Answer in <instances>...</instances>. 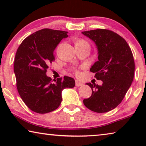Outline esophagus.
<instances>
[{"label": "esophagus", "instance_id": "34e87169", "mask_svg": "<svg viewBox=\"0 0 146 146\" xmlns=\"http://www.w3.org/2000/svg\"><path fill=\"white\" fill-rule=\"evenodd\" d=\"M83 85H84L83 83L79 82V81H78V80L75 81V86H76V87H80V86H82Z\"/></svg>", "mask_w": 146, "mask_h": 146}]
</instances>
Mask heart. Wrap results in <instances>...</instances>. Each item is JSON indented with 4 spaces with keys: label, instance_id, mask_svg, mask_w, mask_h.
Segmentation results:
<instances>
[{
    "label": "heart",
    "instance_id": "1",
    "mask_svg": "<svg viewBox=\"0 0 146 146\" xmlns=\"http://www.w3.org/2000/svg\"><path fill=\"white\" fill-rule=\"evenodd\" d=\"M85 43H87V44H88L87 42L85 41V40H78V41L76 42V44H85ZM76 73L78 74L77 71H76Z\"/></svg>",
    "mask_w": 146,
    "mask_h": 146
}]
</instances>
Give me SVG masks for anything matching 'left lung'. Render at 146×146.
<instances>
[{"mask_svg":"<svg viewBox=\"0 0 146 146\" xmlns=\"http://www.w3.org/2000/svg\"><path fill=\"white\" fill-rule=\"evenodd\" d=\"M82 33L95 42L98 50V61L90 68L101 86L86 83L92 89L89 98L83 100L89 110L106 113L115 109L122 102L133 80L135 62L127 42L117 33L108 29H97Z\"/></svg>","mask_w":146,"mask_h":146,"instance_id":"left-lung-1","label":"left lung"}]
</instances>
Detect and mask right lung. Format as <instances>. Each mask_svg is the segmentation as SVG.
<instances>
[{
    "label": "right lung",
    "instance_id": "obj_1",
    "mask_svg": "<svg viewBox=\"0 0 146 146\" xmlns=\"http://www.w3.org/2000/svg\"><path fill=\"white\" fill-rule=\"evenodd\" d=\"M67 31L43 29L35 32L23 41L17 49L14 73L20 96L31 110L47 113L58 108L62 100V91L75 87L73 78L65 76L51 81L46 75L48 65L55 60L54 50Z\"/></svg>",
    "mask_w": 146,
    "mask_h": 146
}]
</instances>
